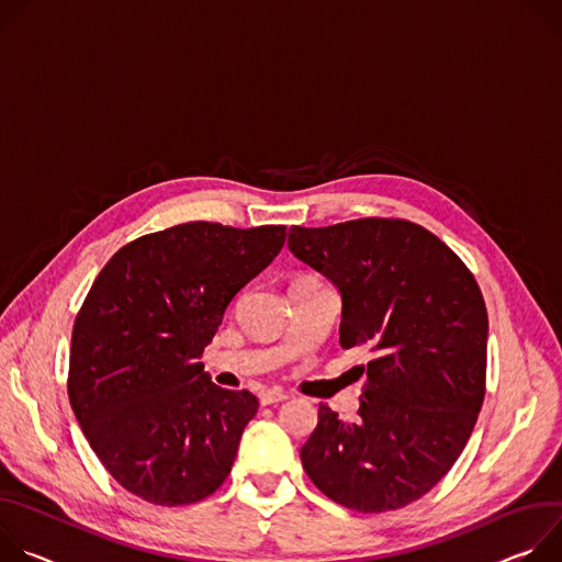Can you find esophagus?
Returning <instances> with one entry per match:
<instances>
[{
  "label": "esophagus",
  "mask_w": 562,
  "mask_h": 562,
  "mask_svg": "<svg viewBox=\"0 0 562 562\" xmlns=\"http://www.w3.org/2000/svg\"><path fill=\"white\" fill-rule=\"evenodd\" d=\"M259 400H261L263 406H270V404H277V402L288 400V393H283V391H279V389H272V391H263V393L259 395Z\"/></svg>",
  "instance_id": "obj_1"
}]
</instances>
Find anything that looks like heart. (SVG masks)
<instances>
[{
  "mask_svg": "<svg viewBox=\"0 0 562 562\" xmlns=\"http://www.w3.org/2000/svg\"><path fill=\"white\" fill-rule=\"evenodd\" d=\"M305 279H310V277H305ZM299 281H301V279H299Z\"/></svg>",
  "mask_w": 562,
  "mask_h": 562,
  "instance_id": "b5f03b06",
  "label": "heart"
}]
</instances>
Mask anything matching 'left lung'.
<instances>
[{
    "label": "left lung",
    "instance_id": "obj_1",
    "mask_svg": "<svg viewBox=\"0 0 562 562\" xmlns=\"http://www.w3.org/2000/svg\"><path fill=\"white\" fill-rule=\"evenodd\" d=\"M292 255L341 292V348L372 352L355 422L319 404L301 464L337 505L406 507L464 451L486 393L488 317L464 261L404 218L290 227Z\"/></svg>",
    "mask_w": 562,
    "mask_h": 562
}]
</instances>
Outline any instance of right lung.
<instances>
[{
	"instance_id": "right-lung-1",
	"label": "right lung",
	"mask_w": 562,
	"mask_h": 562,
	"mask_svg": "<svg viewBox=\"0 0 562 562\" xmlns=\"http://www.w3.org/2000/svg\"><path fill=\"white\" fill-rule=\"evenodd\" d=\"M283 243L285 225L194 221L122 245L95 277L74 324L69 402L98 460L143 501L194 505L227 480L259 400L212 384L199 357Z\"/></svg>"
}]
</instances>
